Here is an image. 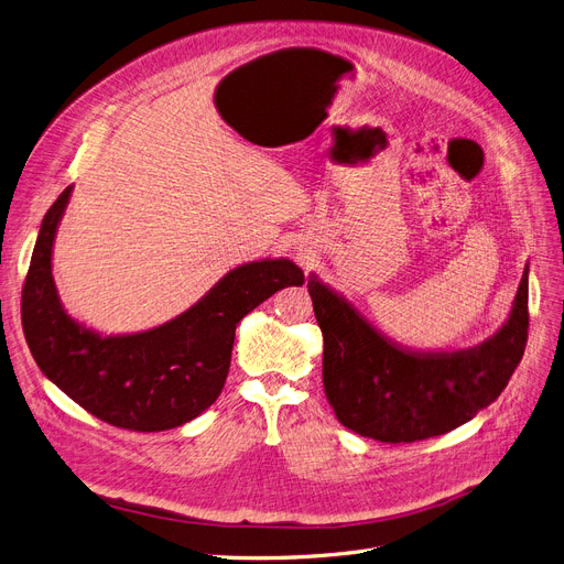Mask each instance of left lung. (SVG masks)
I'll return each mask as SVG.
<instances>
[{"mask_svg":"<svg viewBox=\"0 0 564 564\" xmlns=\"http://www.w3.org/2000/svg\"><path fill=\"white\" fill-rule=\"evenodd\" d=\"M323 333V387L341 425L384 444L451 433L506 389L528 339V269L506 323L480 346L421 352L395 346L344 295L307 282Z\"/></svg>","mask_w":564,"mask_h":564,"instance_id":"1","label":"left lung"}]
</instances>
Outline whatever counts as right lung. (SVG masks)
<instances>
[{
  "label": "right lung",
  "mask_w": 564,
  "mask_h": 564,
  "mask_svg": "<svg viewBox=\"0 0 564 564\" xmlns=\"http://www.w3.org/2000/svg\"><path fill=\"white\" fill-rule=\"evenodd\" d=\"M73 186L47 209L22 289V327L39 369L93 416L161 433L216 403L239 321L284 286H301L291 259L241 263L173 321L134 335H99L63 310L52 250Z\"/></svg>",
  "instance_id": "1"
}]
</instances>
